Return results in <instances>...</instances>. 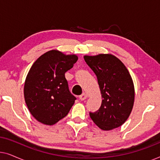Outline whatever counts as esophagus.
<instances>
[{
	"label": "esophagus",
	"instance_id": "obj_1",
	"mask_svg": "<svg viewBox=\"0 0 160 160\" xmlns=\"http://www.w3.org/2000/svg\"><path fill=\"white\" fill-rule=\"evenodd\" d=\"M78 98H79V99L81 100H84L87 98V95L84 92V93H82L81 95H79V97Z\"/></svg>",
	"mask_w": 160,
	"mask_h": 160
}]
</instances>
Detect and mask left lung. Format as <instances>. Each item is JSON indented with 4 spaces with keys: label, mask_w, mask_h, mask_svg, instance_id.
Masks as SVG:
<instances>
[{
    "label": "left lung",
    "mask_w": 160,
    "mask_h": 160,
    "mask_svg": "<svg viewBox=\"0 0 160 160\" xmlns=\"http://www.w3.org/2000/svg\"><path fill=\"white\" fill-rule=\"evenodd\" d=\"M85 62L97 76L102 103L92 120L103 130L122 125L132 111L135 99L134 85L123 63L112 54L84 56Z\"/></svg>",
    "instance_id": "8db88e82"
}]
</instances>
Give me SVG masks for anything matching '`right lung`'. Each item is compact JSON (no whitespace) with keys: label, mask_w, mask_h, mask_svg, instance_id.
<instances>
[{"label":"right lung","mask_w":160,"mask_h":160,"mask_svg":"<svg viewBox=\"0 0 160 160\" xmlns=\"http://www.w3.org/2000/svg\"><path fill=\"white\" fill-rule=\"evenodd\" d=\"M78 57L58 50L46 52L32 65L26 78L24 95L35 119L52 125L66 117L76 100L69 90L65 72L73 68Z\"/></svg>","instance_id":"obj_1"}]
</instances>
